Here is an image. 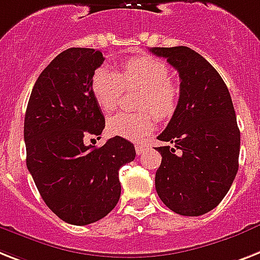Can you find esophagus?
Here are the masks:
<instances>
[{
	"instance_id": "1",
	"label": "esophagus",
	"mask_w": 260,
	"mask_h": 260,
	"mask_svg": "<svg viewBox=\"0 0 260 260\" xmlns=\"http://www.w3.org/2000/svg\"><path fill=\"white\" fill-rule=\"evenodd\" d=\"M135 148H136V153H137V155H141V153H144V152L147 151V149H148V145L140 144V143H139V144L135 145Z\"/></svg>"
}]
</instances>
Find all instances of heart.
Instances as JSON below:
<instances>
[{
  "mask_svg": "<svg viewBox=\"0 0 260 260\" xmlns=\"http://www.w3.org/2000/svg\"><path fill=\"white\" fill-rule=\"evenodd\" d=\"M123 86L141 88L137 96L136 112H117L107 121L113 136L139 140L148 135L155 125V115L160 120L174 115L180 101V86L170 79L167 65L151 56H137L123 61L119 71L107 67L96 69L90 79V90L97 105L104 112L117 107Z\"/></svg>",
  "mask_w": 260,
  "mask_h": 260,
  "instance_id": "heart-1",
  "label": "heart"
}]
</instances>
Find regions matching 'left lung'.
Wrapping results in <instances>:
<instances>
[{
	"label": "left lung",
	"mask_w": 260,
	"mask_h": 260,
	"mask_svg": "<svg viewBox=\"0 0 260 260\" xmlns=\"http://www.w3.org/2000/svg\"><path fill=\"white\" fill-rule=\"evenodd\" d=\"M180 77V101L157 136L172 145L157 147V195L183 216L214 210L229 192L239 164L240 132L229 88L218 71L187 46L151 48Z\"/></svg>",
	"instance_id": "8db88e82"
}]
</instances>
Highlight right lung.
Masks as SVG:
<instances>
[{
    "instance_id": "add662e5",
    "label": "right lung",
    "mask_w": 260,
    "mask_h": 260,
    "mask_svg": "<svg viewBox=\"0 0 260 260\" xmlns=\"http://www.w3.org/2000/svg\"><path fill=\"white\" fill-rule=\"evenodd\" d=\"M103 62L100 50L61 52L39 76L25 113L27 170L46 206L69 224H90L115 208L119 170L136 156L134 144L120 136L100 148L84 143L88 136L100 139L105 126L90 90Z\"/></svg>"
}]
</instances>
